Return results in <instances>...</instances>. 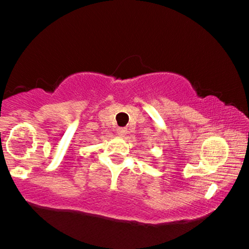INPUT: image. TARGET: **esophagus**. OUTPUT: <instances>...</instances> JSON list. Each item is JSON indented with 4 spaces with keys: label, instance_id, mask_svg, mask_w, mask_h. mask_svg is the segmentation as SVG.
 I'll use <instances>...</instances> for the list:
<instances>
[{
    "label": "esophagus",
    "instance_id": "34e87169",
    "mask_svg": "<svg viewBox=\"0 0 249 249\" xmlns=\"http://www.w3.org/2000/svg\"><path fill=\"white\" fill-rule=\"evenodd\" d=\"M117 133H118L121 137H124L125 134H126V130H125V128H118Z\"/></svg>",
    "mask_w": 249,
    "mask_h": 249
}]
</instances>
